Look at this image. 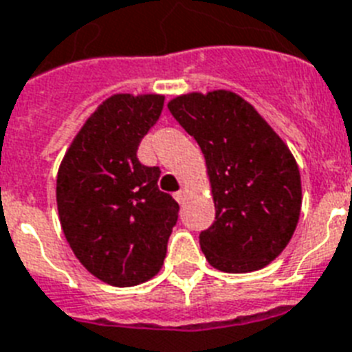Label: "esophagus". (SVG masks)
<instances>
[{
	"label": "esophagus",
	"instance_id": "obj_1",
	"mask_svg": "<svg viewBox=\"0 0 352 352\" xmlns=\"http://www.w3.org/2000/svg\"><path fill=\"white\" fill-rule=\"evenodd\" d=\"M173 197H175V201L179 202V204H182V202H184V199H186V191L184 190H179Z\"/></svg>",
	"mask_w": 352,
	"mask_h": 352
}]
</instances>
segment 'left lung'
Segmentation results:
<instances>
[{
  "instance_id": "8db88e82",
  "label": "left lung",
  "mask_w": 352,
  "mask_h": 352,
  "mask_svg": "<svg viewBox=\"0 0 352 352\" xmlns=\"http://www.w3.org/2000/svg\"><path fill=\"white\" fill-rule=\"evenodd\" d=\"M204 153L215 221L201 231L206 260L226 273L262 270L298 224L302 184L295 157L258 111L228 90L168 102Z\"/></svg>"
}]
</instances>
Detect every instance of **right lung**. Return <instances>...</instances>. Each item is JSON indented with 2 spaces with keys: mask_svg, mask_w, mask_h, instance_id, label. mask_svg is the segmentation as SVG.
Masks as SVG:
<instances>
[{
  "mask_svg": "<svg viewBox=\"0 0 352 352\" xmlns=\"http://www.w3.org/2000/svg\"><path fill=\"white\" fill-rule=\"evenodd\" d=\"M162 107L157 94L111 96L88 117L57 173V211L74 255L116 287L159 273L179 219V204L157 186L161 170L137 159Z\"/></svg>",
  "mask_w": 352,
  "mask_h": 352,
  "instance_id": "1",
  "label": "right lung"
}]
</instances>
